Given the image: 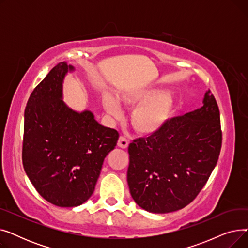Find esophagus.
<instances>
[{"instance_id":"esophagus-1","label":"esophagus","mask_w":248,"mask_h":248,"mask_svg":"<svg viewBox=\"0 0 248 248\" xmlns=\"http://www.w3.org/2000/svg\"><path fill=\"white\" fill-rule=\"evenodd\" d=\"M128 144H129V140L124 137H120L119 140H117V146L122 149H126L128 147Z\"/></svg>"}]
</instances>
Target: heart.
I'll use <instances>...</instances> for the list:
<instances>
[{
	"instance_id": "1",
	"label": "heart",
	"mask_w": 248,
	"mask_h": 248,
	"mask_svg": "<svg viewBox=\"0 0 248 248\" xmlns=\"http://www.w3.org/2000/svg\"><path fill=\"white\" fill-rule=\"evenodd\" d=\"M163 91L157 88L132 89L120 93L119 102L127 108H136L131 115V124L140 135L150 136L158 133L170 120L174 103L170 96H162ZM102 106L109 115L120 117L122 109L109 94L102 96Z\"/></svg>"
}]
</instances>
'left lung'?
I'll use <instances>...</instances> for the list:
<instances>
[{
  "label": "left lung",
  "instance_id": "obj_1",
  "mask_svg": "<svg viewBox=\"0 0 248 248\" xmlns=\"http://www.w3.org/2000/svg\"><path fill=\"white\" fill-rule=\"evenodd\" d=\"M203 107L169 120L128 146L127 184L146 211L169 213L190 204L207 183L222 145L220 112L209 89Z\"/></svg>",
  "mask_w": 248,
  "mask_h": 248
}]
</instances>
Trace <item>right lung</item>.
<instances>
[{"mask_svg":"<svg viewBox=\"0 0 248 248\" xmlns=\"http://www.w3.org/2000/svg\"><path fill=\"white\" fill-rule=\"evenodd\" d=\"M73 69L66 62L56 64L34 88L24 114V170L37 192L59 207L90 198L104 158L120 137L89 110L76 112L63 102V78Z\"/></svg>","mask_w":248,"mask_h":248,"instance_id":"1","label":"right lung"}]
</instances>
